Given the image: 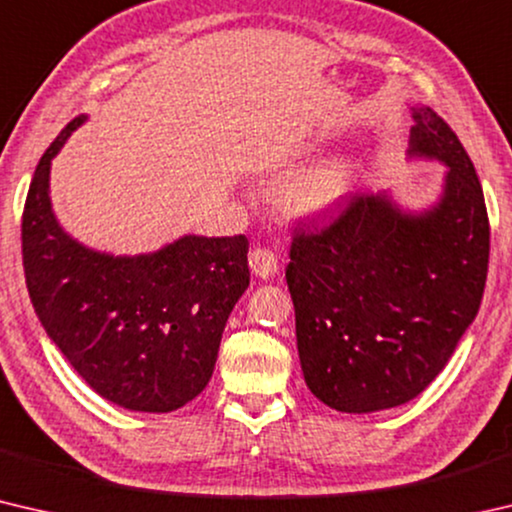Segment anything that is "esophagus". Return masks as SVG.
<instances>
[{
  "mask_svg": "<svg viewBox=\"0 0 512 512\" xmlns=\"http://www.w3.org/2000/svg\"><path fill=\"white\" fill-rule=\"evenodd\" d=\"M248 264H250V271H253L257 277H262V280H268V277H273L277 273V257L273 250L268 248H255L253 253L248 257Z\"/></svg>",
  "mask_w": 512,
  "mask_h": 512,
  "instance_id": "1",
  "label": "esophagus"
}]
</instances>
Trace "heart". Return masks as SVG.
Here are the masks:
<instances>
[{
  "label": "heart",
  "instance_id": "heart-1",
  "mask_svg": "<svg viewBox=\"0 0 512 512\" xmlns=\"http://www.w3.org/2000/svg\"><path fill=\"white\" fill-rule=\"evenodd\" d=\"M352 187V171L343 162H327L307 171L287 189L284 203L293 216L311 219L334 210Z\"/></svg>",
  "mask_w": 512,
  "mask_h": 512
}]
</instances>
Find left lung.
<instances>
[{"label":"left lung","mask_w":512,"mask_h":512,"mask_svg":"<svg viewBox=\"0 0 512 512\" xmlns=\"http://www.w3.org/2000/svg\"><path fill=\"white\" fill-rule=\"evenodd\" d=\"M411 158L447 167L440 198L406 212L357 192L320 230L293 235L287 284L302 375L341 413L393 409L447 366L479 311L490 225L474 164L429 106H413Z\"/></svg>","instance_id":"8db88e82"}]
</instances>
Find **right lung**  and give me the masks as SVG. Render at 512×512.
I'll return each instance as SVG.
<instances>
[{"instance_id": "obj_1", "label": "right lung", "mask_w": 512, "mask_h": 512, "mask_svg": "<svg viewBox=\"0 0 512 512\" xmlns=\"http://www.w3.org/2000/svg\"><path fill=\"white\" fill-rule=\"evenodd\" d=\"M88 119L60 131L33 173L22 214L27 289L42 327L108 402L169 413L203 391L232 307L248 289V239L185 235L155 253L110 255L60 228L51 160Z\"/></svg>"}]
</instances>
